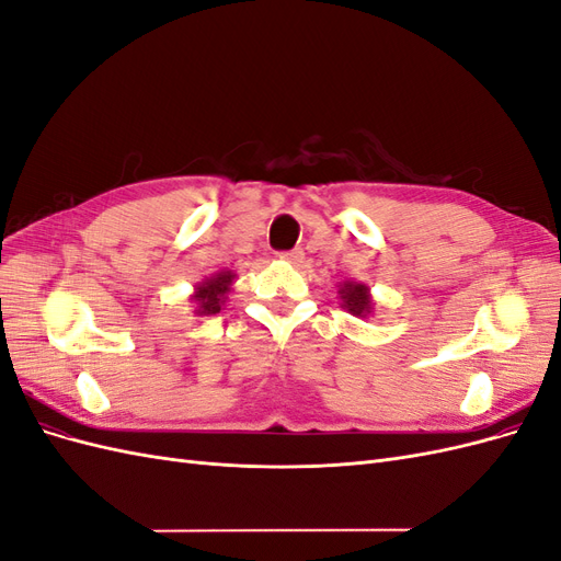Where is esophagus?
<instances>
[{
	"label": "esophagus",
	"mask_w": 561,
	"mask_h": 561,
	"mask_svg": "<svg viewBox=\"0 0 561 561\" xmlns=\"http://www.w3.org/2000/svg\"><path fill=\"white\" fill-rule=\"evenodd\" d=\"M280 260L290 262V264H299L304 260V250L301 248H295V250H287V252H280Z\"/></svg>",
	"instance_id": "obj_1"
}]
</instances>
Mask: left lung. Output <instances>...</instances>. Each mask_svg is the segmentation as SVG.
Returning <instances> with one entry per match:
<instances>
[{"label":"left lung","instance_id":"obj_1","mask_svg":"<svg viewBox=\"0 0 561 561\" xmlns=\"http://www.w3.org/2000/svg\"><path fill=\"white\" fill-rule=\"evenodd\" d=\"M339 297H342V307L358 316L365 318L371 313V297H369V287L365 283H355V280H346L344 285H339Z\"/></svg>","mask_w":561,"mask_h":561}]
</instances>
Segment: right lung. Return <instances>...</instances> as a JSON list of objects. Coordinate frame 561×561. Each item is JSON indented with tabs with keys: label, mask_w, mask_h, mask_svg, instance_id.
I'll return each mask as SVG.
<instances>
[{
	"label": "right lung",
	"mask_w": 561,
	"mask_h": 561,
	"mask_svg": "<svg viewBox=\"0 0 561 561\" xmlns=\"http://www.w3.org/2000/svg\"><path fill=\"white\" fill-rule=\"evenodd\" d=\"M236 274L231 271H217L210 278H206L203 283L196 285V293L192 295L194 304H196V313L198 316H215L222 311V304L231 290Z\"/></svg>",
	"instance_id": "1"
}]
</instances>
